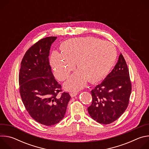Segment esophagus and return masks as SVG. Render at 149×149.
Listing matches in <instances>:
<instances>
[{
	"instance_id": "esophagus-1",
	"label": "esophagus",
	"mask_w": 149,
	"mask_h": 149,
	"mask_svg": "<svg viewBox=\"0 0 149 149\" xmlns=\"http://www.w3.org/2000/svg\"><path fill=\"white\" fill-rule=\"evenodd\" d=\"M78 94V92H73V93H71L70 94V95H71V97H75L76 95H77Z\"/></svg>"
}]
</instances>
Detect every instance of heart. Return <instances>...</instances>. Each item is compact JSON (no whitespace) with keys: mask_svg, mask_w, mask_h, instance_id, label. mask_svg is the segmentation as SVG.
<instances>
[{"mask_svg":"<svg viewBox=\"0 0 149 149\" xmlns=\"http://www.w3.org/2000/svg\"><path fill=\"white\" fill-rule=\"evenodd\" d=\"M61 52H52L50 63L55 77L59 80L67 79L74 70L78 69L65 82L68 91L82 88L88 81H100L109 72L117 58L115 46L109 42L94 37H80L67 39L60 45Z\"/></svg>","mask_w":149,"mask_h":149,"instance_id":"obj_1","label":"heart"}]
</instances>
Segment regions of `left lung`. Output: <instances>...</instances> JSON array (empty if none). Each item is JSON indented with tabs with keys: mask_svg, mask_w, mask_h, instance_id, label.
<instances>
[{
	"mask_svg": "<svg viewBox=\"0 0 149 149\" xmlns=\"http://www.w3.org/2000/svg\"><path fill=\"white\" fill-rule=\"evenodd\" d=\"M132 83L126 62L121 54L112 71L91 91L88 111L97 122L109 124L117 120L128 107Z\"/></svg>",
	"mask_w": 149,
	"mask_h": 149,
	"instance_id": "8db88e82",
	"label": "left lung"
}]
</instances>
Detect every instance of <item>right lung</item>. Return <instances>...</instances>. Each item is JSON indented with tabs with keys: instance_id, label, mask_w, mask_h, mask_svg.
<instances>
[{
	"instance_id": "right-lung-1",
	"label": "right lung",
	"mask_w": 149,
	"mask_h": 149,
	"mask_svg": "<svg viewBox=\"0 0 149 149\" xmlns=\"http://www.w3.org/2000/svg\"><path fill=\"white\" fill-rule=\"evenodd\" d=\"M56 36L42 39L25 53L19 74V92L25 107L38 123L51 126L64 117L71 96L62 91L49 65L51 46Z\"/></svg>"
}]
</instances>
